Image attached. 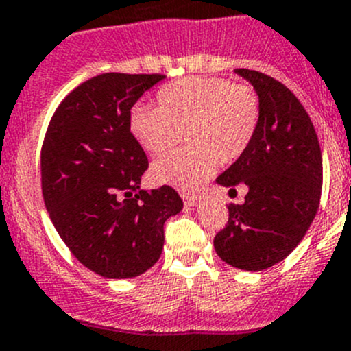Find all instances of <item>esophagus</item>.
Instances as JSON below:
<instances>
[{
    "mask_svg": "<svg viewBox=\"0 0 351 351\" xmlns=\"http://www.w3.org/2000/svg\"><path fill=\"white\" fill-rule=\"evenodd\" d=\"M199 199H201L199 196H184V204H186V206H189V208H193V206H196L197 203H199Z\"/></svg>",
    "mask_w": 351,
    "mask_h": 351,
    "instance_id": "1",
    "label": "esophagus"
}]
</instances>
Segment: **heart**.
<instances>
[{"mask_svg": "<svg viewBox=\"0 0 351 351\" xmlns=\"http://www.w3.org/2000/svg\"><path fill=\"white\" fill-rule=\"evenodd\" d=\"M158 107L138 104L130 112V130L143 150L162 155L182 134L189 147L158 158L152 177L158 184L193 191L218 164L237 160L254 138L259 99L254 88L218 76L186 78L158 92Z\"/></svg>", "mask_w": 351, "mask_h": 351, "instance_id": "1", "label": "heart"}]
</instances>
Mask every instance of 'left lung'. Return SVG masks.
Segmentation results:
<instances>
[{"label":"left lung","mask_w":351,"mask_h":351,"mask_svg":"<svg viewBox=\"0 0 351 351\" xmlns=\"http://www.w3.org/2000/svg\"><path fill=\"white\" fill-rule=\"evenodd\" d=\"M254 86L259 123L247 150L217 177L220 186L247 187L242 204L215 235L227 265L263 271L283 261L304 239L321 199L322 157L312 121L283 83L254 69H235Z\"/></svg>","instance_id":"left-lung-1"}]
</instances>
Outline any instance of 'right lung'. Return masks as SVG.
<instances>
[{
    "label": "right lung",
    "mask_w": 351,
    "mask_h": 351,
    "mask_svg": "<svg viewBox=\"0 0 351 351\" xmlns=\"http://www.w3.org/2000/svg\"><path fill=\"white\" fill-rule=\"evenodd\" d=\"M164 78L93 76L59 104L44 138L40 176L51 220L73 256L104 278L150 269L164 249L165 220L182 210L172 187L140 189L148 160L130 130L131 107Z\"/></svg>",
    "instance_id": "right-lung-1"
}]
</instances>
